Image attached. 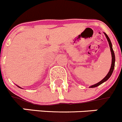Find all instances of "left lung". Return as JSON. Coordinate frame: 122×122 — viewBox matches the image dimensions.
<instances>
[{
	"mask_svg": "<svg viewBox=\"0 0 122 122\" xmlns=\"http://www.w3.org/2000/svg\"><path fill=\"white\" fill-rule=\"evenodd\" d=\"M104 34L105 35L106 38H107V41H108L109 45L110 50H111V55H112L111 66V68H110V70H109V73H107V75H106V76L104 77V78H103V79H102L101 81L97 83V84H94V85H92V86H90V87H89L90 88H94V87H97V86L101 85V84H103V82H106L107 80H108V79L110 77H111V76L112 74L113 71H114V66H115V62H116V58H115V54H114V51H113V49H112V45L111 41V40H110L109 38V36H107V34H106V33H104Z\"/></svg>",
	"mask_w": 122,
	"mask_h": 122,
	"instance_id": "obj_1",
	"label": "left lung"
}]
</instances>
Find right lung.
I'll return each instance as SVG.
<instances>
[{
	"instance_id": "right-lung-1",
	"label": "right lung",
	"mask_w": 122,
	"mask_h": 122,
	"mask_svg": "<svg viewBox=\"0 0 122 122\" xmlns=\"http://www.w3.org/2000/svg\"><path fill=\"white\" fill-rule=\"evenodd\" d=\"M16 86H17V85H16ZM18 86V87H19V88H21V89H22V88H21V87H19V86Z\"/></svg>"
}]
</instances>
